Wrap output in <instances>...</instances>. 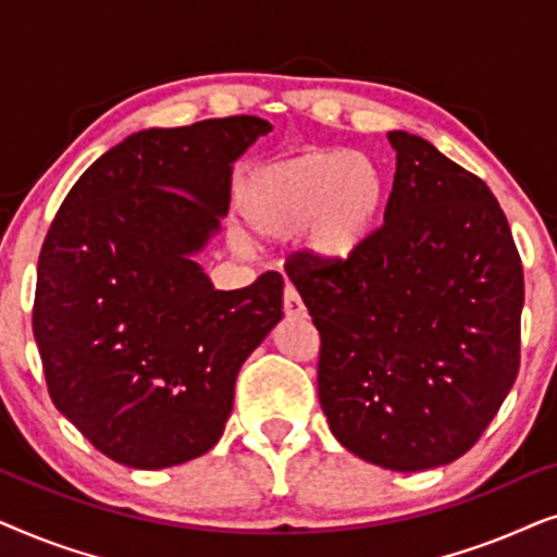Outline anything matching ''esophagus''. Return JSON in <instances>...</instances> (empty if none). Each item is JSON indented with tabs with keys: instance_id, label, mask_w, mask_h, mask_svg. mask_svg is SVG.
<instances>
[{
	"instance_id": "1",
	"label": "esophagus",
	"mask_w": 557,
	"mask_h": 557,
	"mask_svg": "<svg viewBox=\"0 0 557 557\" xmlns=\"http://www.w3.org/2000/svg\"><path fill=\"white\" fill-rule=\"evenodd\" d=\"M284 314L292 319L307 317V309H304L299 294H296V288L292 284H286V288H284Z\"/></svg>"
}]
</instances>
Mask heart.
Instances as JSON below:
<instances>
[{"label": "heart", "mask_w": 557, "mask_h": 557, "mask_svg": "<svg viewBox=\"0 0 557 557\" xmlns=\"http://www.w3.org/2000/svg\"><path fill=\"white\" fill-rule=\"evenodd\" d=\"M387 180L368 151L307 149L250 174L238 193L243 231L273 246L301 235L314 263L339 265L370 246L383 223Z\"/></svg>", "instance_id": "1"}]
</instances>
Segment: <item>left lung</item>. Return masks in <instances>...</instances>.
Returning a JSON list of instances; mask_svg holds the SVG:
<instances>
[{"mask_svg": "<svg viewBox=\"0 0 557 557\" xmlns=\"http://www.w3.org/2000/svg\"><path fill=\"white\" fill-rule=\"evenodd\" d=\"M385 223L352 261L286 265L322 337L319 403L347 451L425 471L469 451L520 368L522 263L490 187L387 132Z\"/></svg>", "mask_w": 557, "mask_h": 557, "instance_id": "left-lung-1", "label": "left lung"}]
</instances>
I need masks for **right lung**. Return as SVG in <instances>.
<instances>
[{
	"instance_id": "1",
	"label": "right lung",
	"mask_w": 557,
	"mask_h": 557,
	"mask_svg": "<svg viewBox=\"0 0 557 557\" xmlns=\"http://www.w3.org/2000/svg\"><path fill=\"white\" fill-rule=\"evenodd\" d=\"M258 116L144 128L98 157L37 261L33 332L55 408L132 469L208 454L235 377L284 317V278L220 292L195 261L231 205Z\"/></svg>"
}]
</instances>
